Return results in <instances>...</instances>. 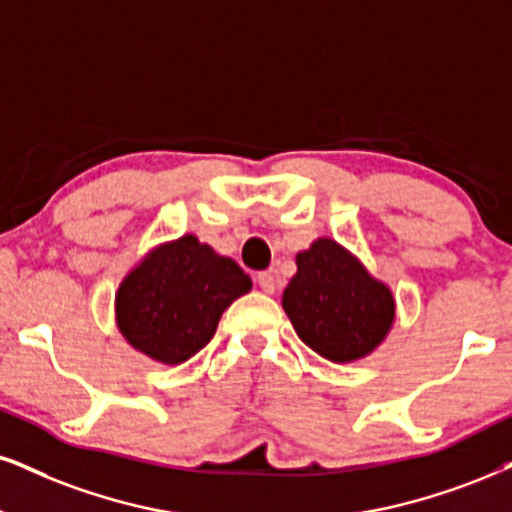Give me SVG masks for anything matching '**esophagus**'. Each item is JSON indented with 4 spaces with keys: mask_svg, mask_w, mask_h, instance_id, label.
<instances>
[{
    "mask_svg": "<svg viewBox=\"0 0 512 512\" xmlns=\"http://www.w3.org/2000/svg\"><path fill=\"white\" fill-rule=\"evenodd\" d=\"M256 285L261 287L266 294H273L275 292V277H273V273H268V270L258 273L256 275Z\"/></svg>",
    "mask_w": 512,
    "mask_h": 512,
    "instance_id": "34e87169",
    "label": "esophagus"
}]
</instances>
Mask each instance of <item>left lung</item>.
<instances>
[{
    "instance_id": "1",
    "label": "left lung",
    "mask_w": 512,
    "mask_h": 512,
    "mask_svg": "<svg viewBox=\"0 0 512 512\" xmlns=\"http://www.w3.org/2000/svg\"><path fill=\"white\" fill-rule=\"evenodd\" d=\"M282 308L306 346L332 363L368 356L394 323V296L334 239L296 256Z\"/></svg>"
}]
</instances>
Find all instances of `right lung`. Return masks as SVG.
I'll list each match as a JSON object with an SVG mask.
<instances>
[{
  "label": "right lung",
  "mask_w": 512,
  "mask_h": 512,
  "mask_svg": "<svg viewBox=\"0 0 512 512\" xmlns=\"http://www.w3.org/2000/svg\"><path fill=\"white\" fill-rule=\"evenodd\" d=\"M251 289L232 258L218 256L194 235L154 249L116 294V323L137 351L178 365L204 349L220 315Z\"/></svg>",
  "instance_id": "obj_1"
}]
</instances>
